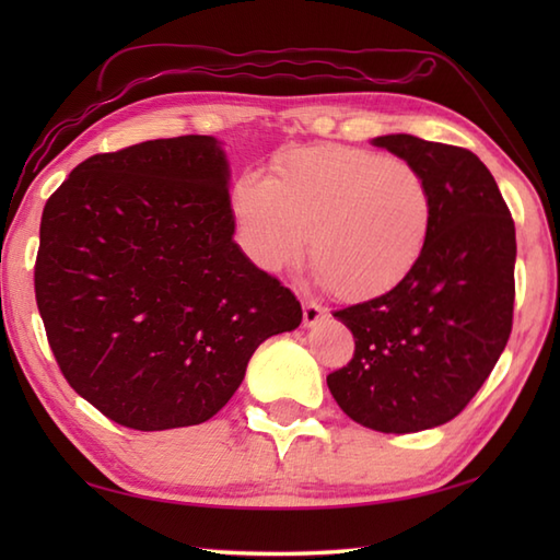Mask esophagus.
Listing matches in <instances>:
<instances>
[{
  "label": "esophagus",
  "instance_id": "34e87169",
  "mask_svg": "<svg viewBox=\"0 0 560 560\" xmlns=\"http://www.w3.org/2000/svg\"><path fill=\"white\" fill-rule=\"evenodd\" d=\"M325 319V311L317 303H303V325L311 329Z\"/></svg>",
  "mask_w": 560,
  "mask_h": 560
}]
</instances>
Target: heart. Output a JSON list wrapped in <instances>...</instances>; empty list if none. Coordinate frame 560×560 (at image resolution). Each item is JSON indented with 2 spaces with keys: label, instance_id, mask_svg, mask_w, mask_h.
Returning a JSON list of instances; mask_svg holds the SVG:
<instances>
[{
  "label": "heart",
  "instance_id": "b5f03b06",
  "mask_svg": "<svg viewBox=\"0 0 560 560\" xmlns=\"http://www.w3.org/2000/svg\"><path fill=\"white\" fill-rule=\"evenodd\" d=\"M229 207L249 265L299 267L311 235L315 281L349 301L395 291L421 261L433 223L431 187L411 163L339 144L281 153L271 177L243 173Z\"/></svg>",
  "mask_w": 560,
  "mask_h": 560
}]
</instances>
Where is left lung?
<instances>
[{
	"instance_id": "obj_1",
	"label": "left lung",
	"mask_w": 560,
	"mask_h": 560,
	"mask_svg": "<svg viewBox=\"0 0 560 560\" xmlns=\"http://www.w3.org/2000/svg\"><path fill=\"white\" fill-rule=\"evenodd\" d=\"M371 144L425 177L431 237L395 291L335 313L355 351L327 387L355 423L416 433L455 419L501 359L513 329L515 223L471 151L413 135Z\"/></svg>"
}]
</instances>
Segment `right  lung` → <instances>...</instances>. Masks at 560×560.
Masks as SVG:
<instances>
[{
	"mask_svg": "<svg viewBox=\"0 0 560 560\" xmlns=\"http://www.w3.org/2000/svg\"><path fill=\"white\" fill-rule=\"evenodd\" d=\"M219 139H153L77 165L47 199L35 301L67 383L110 421H209L295 295L233 241Z\"/></svg>",
	"mask_w": 560,
	"mask_h": 560,
	"instance_id": "obj_1",
	"label": "right lung"
}]
</instances>
